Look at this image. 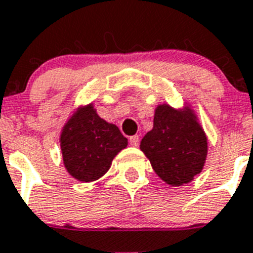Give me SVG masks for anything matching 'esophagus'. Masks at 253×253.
Segmentation results:
<instances>
[{"instance_id":"obj_1","label":"esophagus","mask_w":253,"mask_h":253,"mask_svg":"<svg viewBox=\"0 0 253 253\" xmlns=\"http://www.w3.org/2000/svg\"><path fill=\"white\" fill-rule=\"evenodd\" d=\"M139 141H140V139H139V136H137V135L130 136V144L132 145V147H137V145H139Z\"/></svg>"}]
</instances>
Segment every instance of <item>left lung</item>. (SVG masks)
<instances>
[{"label": "left lung", "instance_id": "left-lung-1", "mask_svg": "<svg viewBox=\"0 0 253 253\" xmlns=\"http://www.w3.org/2000/svg\"><path fill=\"white\" fill-rule=\"evenodd\" d=\"M156 174L170 186H182L194 179L204 168L208 139L194 110L168 104L155 110L153 128L140 143Z\"/></svg>", "mask_w": 253, "mask_h": 253}]
</instances>
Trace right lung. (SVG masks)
<instances>
[{
    "label": "right lung",
    "instance_id": "right-lung-1",
    "mask_svg": "<svg viewBox=\"0 0 253 253\" xmlns=\"http://www.w3.org/2000/svg\"><path fill=\"white\" fill-rule=\"evenodd\" d=\"M59 143L65 168L80 182L101 178L113 159L127 147L120 128L100 118L92 104L74 113L63 126Z\"/></svg>",
    "mask_w": 253,
    "mask_h": 253
}]
</instances>
